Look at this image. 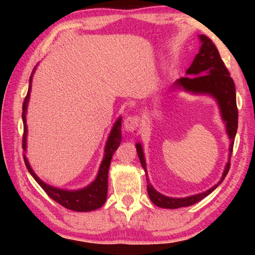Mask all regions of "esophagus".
<instances>
[{
	"label": "esophagus",
	"instance_id": "esophagus-1",
	"mask_svg": "<svg viewBox=\"0 0 255 255\" xmlns=\"http://www.w3.org/2000/svg\"><path fill=\"white\" fill-rule=\"evenodd\" d=\"M139 122H140V118L138 117V116H136V115L129 116V117L125 119V122H124L125 129L128 131L136 130L137 127L139 126Z\"/></svg>",
	"mask_w": 255,
	"mask_h": 255
}]
</instances>
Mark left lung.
<instances>
[{"label":"left lung","mask_w":255,"mask_h":255,"mask_svg":"<svg viewBox=\"0 0 255 255\" xmlns=\"http://www.w3.org/2000/svg\"><path fill=\"white\" fill-rule=\"evenodd\" d=\"M199 37L201 40L200 50L196 55L191 66L187 70L188 76L181 77L180 80L175 82V85L181 86V88L187 90V91H191L193 93H208L216 98V100L218 101L219 108H221L224 122L226 123L227 133L231 138L230 161L226 164L225 171H224L222 179L218 184L214 185L213 188L207 190L206 192L199 193V195L196 196H190L187 198L165 197L157 192L149 184L147 180V192L150 200L153 201L154 205L161 207V208L176 209L181 208V207L195 205L196 202L204 199L205 197L213 192L222 183V181L225 179L231 167V156L237 131V119H239V111H237L236 106L235 84L230 75V72H228L225 64H224L223 59L221 58L218 49L214 45V42L205 34H200ZM136 148L141 166L144 167L146 172L145 158L140 144H137ZM146 176H147V173H146Z\"/></svg>","instance_id":"8db88e82"}]
</instances>
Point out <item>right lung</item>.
<instances>
[{"label": "right lung", "instance_id": "add662e5", "mask_svg": "<svg viewBox=\"0 0 255 255\" xmlns=\"http://www.w3.org/2000/svg\"><path fill=\"white\" fill-rule=\"evenodd\" d=\"M32 76V75H31ZM30 83H31V77H30ZM31 85H29L28 93L24 98L23 106H22V119H23V138H22V147L25 150V140H27V125H25V111H27V105L29 100V94ZM122 119H119L117 123L115 124L114 128H112L111 133L108 139V143L106 145V155L105 158L100 165V170L97 179L93 182L82 190H77V191H67V190H60L50 187V185L46 184L45 182L38 178L34 174L31 167H30L28 159L23 156L25 166H27L30 174L33 176V179L37 181L38 184L40 185L42 190L48 195L54 201L58 202L60 206L65 207V208L73 210V211H91L94 209L100 208L103 206L107 200V192H108V171H109L111 157L114 153L117 150L118 146L122 141Z\"/></svg>", "mask_w": 255, "mask_h": 255}]
</instances>
